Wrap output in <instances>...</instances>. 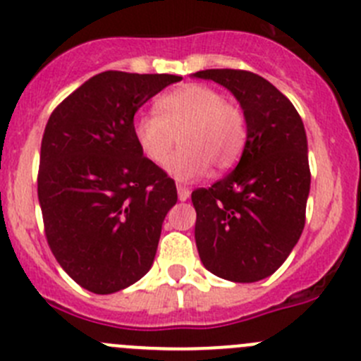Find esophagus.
<instances>
[{"mask_svg": "<svg viewBox=\"0 0 361 361\" xmlns=\"http://www.w3.org/2000/svg\"><path fill=\"white\" fill-rule=\"evenodd\" d=\"M177 193H178V200L180 202H186L188 198H190V188L186 186H177Z\"/></svg>", "mask_w": 361, "mask_h": 361, "instance_id": "34e87169", "label": "esophagus"}]
</instances>
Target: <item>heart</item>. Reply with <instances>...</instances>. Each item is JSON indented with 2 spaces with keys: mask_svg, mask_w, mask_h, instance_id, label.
I'll return each instance as SVG.
<instances>
[{
  "mask_svg": "<svg viewBox=\"0 0 361 361\" xmlns=\"http://www.w3.org/2000/svg\"><path fill=\"white\" fill-rule=\"evenodd\" d=\"M159 115L142 113L133 122L140 150L149 161L163 164L177 180H193L211 164L228 170L235 164L246 142L245 113L238 104L226 102L221 92L205 85H184L157 102Z\"/></svg>",
  "mask_w": 361,
  "mask_h": 361,
  "instance_id": "b5f03b06",
  "label": "heart"
}]
</instances>
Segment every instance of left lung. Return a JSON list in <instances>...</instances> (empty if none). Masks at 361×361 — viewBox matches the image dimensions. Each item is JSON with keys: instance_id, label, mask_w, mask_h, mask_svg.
I'll return each instance as SVG.
<instances>
[{"instance_id": "8db88e82", "label": "left lung", "mask_w": 361, "mask_h": 361, "mask_svg": "<svg viewBox=\"0 0 361 361\" xmlns=\"http://www.w3.org/2000/svg\"><path fill=\"white\" fill-rule=\"evenodd\" d=\"M193 75L232 92L246 120L234 171L191 193L198 255L216 276L252 283L286 262L303 232L310 193L303 120L286 95L253 72L209 68Z\"/></svg>"}]
</instances>
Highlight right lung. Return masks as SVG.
I'll list each match as a JSON object with an SVG mask.
<instances>
[{
    "label": "right lung",
    "mask_w": 361,
    "mask_h": 361,
    "mask_svg": "<svg viewBox=\"0 0 361 361\" xmlns=\"http://www.w3.org/2000/svg\"><path fill=\"white\" fill-rule=\"evenodd\" d=\"M180 80L101 72L47 120L37 178L46 239L65 273L90 293L126 289L152 267L177 188L143 156L133 122L150 97Z\"/></svg>",
    "instance_id": "obj_1"
}]
</instances>
